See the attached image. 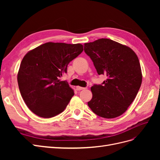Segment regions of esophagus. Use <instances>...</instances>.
Segmentation results:
<instances>
[{
    "label": "esophagus",
    "mask_w": 160,
    "mask_h": 160,
    "mask_svg": "<svg viewBox=\"0 0 160 160\" xmlns=\"http://www.w3.org/2000/svg\"><path fill=\"white\" fill-rule=\"evenodd\" d=\"M85 88H82V87H80V86H77L76 87V89L77 91H80V90H82V89H85Z\"/></svg>",
    "instance_id": "obj_1"
}]
</instances>
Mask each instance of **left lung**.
<instances>
[{
  "mask_svg": "<svg viewBox=\"0 0 160 160\" xmlns=\"http://www.w3.org/2000/svg\"><path fill=\"white\" fill-rule=\"evenodd\" d=\"M84 51L99 75L107 79L94 85L93 97L88 103L99 117L112 119L126 111L142 85V73L138 57L128 47L108 38L85 43Z\"/></svg>",
  "mask_w": 160,
  "mask_h": 160,
  "instance_id": "left-lung-1",
  "label": "left lung"
}]
</instances>
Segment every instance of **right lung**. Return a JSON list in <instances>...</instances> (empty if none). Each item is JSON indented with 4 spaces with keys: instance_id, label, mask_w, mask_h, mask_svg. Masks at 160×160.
<instances>
[{
    "instance_id": "add662e5",
    "label": "right lung",
    "mask_w": 160,
    "mask_h": 160,
    "mask_svg": "<svg viewBox=\"0 0 160 160\" xmlns=\"http://www.w3.org/2000/svg\"><path fill=\"white\" fill-rule=\"evenodd\" d=\"M83 51L81 44L49 42L28 51L19 67L17 81L22 98L37 115L50 118L65 110L74 95L59 78L67 65Z\"/></svg>"
}]
</instances>
